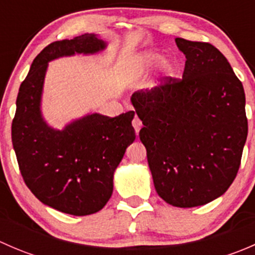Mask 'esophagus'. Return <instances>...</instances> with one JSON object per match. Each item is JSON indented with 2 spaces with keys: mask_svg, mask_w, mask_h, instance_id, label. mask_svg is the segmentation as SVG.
I'll list each match as a JSON object with an SVG mask.
<instances>
[{
  "mask_svg": "<svg viewBox=\"0 0 255 255\" xmlns=\"http://www.w3.org/2000/svg\"><path fill=\"white\" fill-rule=\"evenodd\" d=\"M132 125H133V127H134V130H135V133H139V130H140V128H142V121L139 120V118L137 117V116H135L134 117V120H133V122H132Z\"/></svg>",
  "mask_w": 255,
  "mask_h": 255,
  "instance_id": "obj_1",
  "label": "esophagus"
}]
</instances>
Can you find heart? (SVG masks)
Masks as SVG:
<instances>
[{"label": "heart", "instance_id": "1", "mask_svg": "<svg viewBox=\"0 0 255 255\" xmlns=\"http://www.w3.org/2000/svg\"><path fill=\"white\" fill-rule=\"evenodd\" d=\"M158 65L159 73L163 79L171 78L177 71V63L170 56H164L160 50H144L137 54L129 63V78L132 81H138L154 66Z\"/></svg>", "mask_w": 255, "mask_h": 255}]
</instances>
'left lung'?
<instances>
[{
    "label": "left lung",
    "instance_id": "8db88e82",
    "mask_svg": "<svg viewBox=\"0 0 255 255\" xmlns=\"http://www.w3.org/2000/svg\"><path fill=\"white\" fill-rule=\"evenodd\" d=\"M186 58L182 80L168 79L130 97L159 196L196 207L222 196L235 180L248 134L246 95L222 53L175 39Z\"/></svg>",
    "mask_w": 255,
    "mask_h": 255
}]
</instances>
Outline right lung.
<instances>
[{"instance_id":"right-lung-1","label":"right lung","mask_w":255,"mask_h":255,"mask_svg":"<svg viewBox=\"0 0 255 255\" xmlns=\"http://www.w3.org/2000/svg\"><path fill=\"white\" fill-rule=\"evenodd\" d=\"M106 48L94 33L51 43L35 56L17 96L12 144L23 180L40 202L68 215H92L107 204L116 169L135 139L134 111L87 113L56 129L42 112L45 75L51 60Z\"/></svg>"}]
</instances>
